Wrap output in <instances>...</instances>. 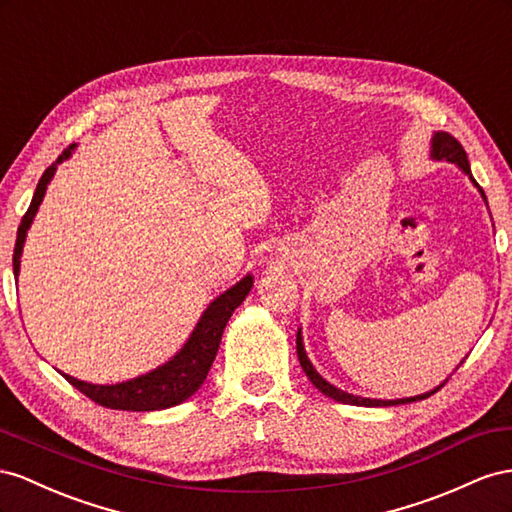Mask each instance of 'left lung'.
<instances>
[{"label": "left lung", "mask_w": 512, "mask_h": 512, "mask_svg": "<svg viewBox=\"0 0 512 512\" xmlns=\"http://www.w3.org/2000/svg\"><path fill=\"white\" fill-rule=\"evenodd\" d=\"M435 158H446V160H450V163H455V165H459L467 175H470L472 178V171H470V163H467V154H465V150H463V145L452 137L450 133H437L435 137H433V152H431ZM472 182L476 184V180L472 178ZM478 186V184H476ZM480 188V186H478ZM480 193H483V188H480ZM485 197V195H483ZM296 352H298V360H300V367H302V371L306 373V377L311 379L313 382V386L317 388V390H321L326 394V397H330V399H334V401H339V403H347V405H362V407H388V405H399V403H412V401H420V399H427V397H431L433 392H437L440 388H435V390H431V392H427V394H418V397H410V399H397V401H382V399H362V397H354V394H347V392H343V390H339V388H334V386H330L324 377H319V373L313 369V364L309 362V358H306V354H304V347H302V337H300V332H298V337H296Z\"/></svg>", "instance_id": "8db88e82"}]
</instances>
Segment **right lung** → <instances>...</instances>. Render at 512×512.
Listing matches in <instances>:
<instances>
[{
    "mask_svg": "<svg viewBox=\"0 0 512 512\" xmlns=\"http://www.w3.org/2000/svg\"><path fill=\"white\" fill-rule=\"evenodd\" d=\"M72 148H75V145H68V148L60 156H57L55 163L45 173H42V178L36 186L34 199H32V203H29L27 212L21 218V225L17 231V242H14V253H12L14 274H19L25 233L34 221L42 197H45L47 184L53 178L55 167L60 165L64 158L70 156ZM251 285H253V279L251 276H246V279H242L238 285L227 289L223 296H218L208 306L203 317L199 319L195 332L191 334L188 343L182 347V352L178 356H173L167 364H163V367H158L152 373H145L141 377L130 379V382L113 384V386L87 384V382H81V379H75L66 373H62V375L68 379V384L81 390L87 399H92L94 403H98L102 407H111V410L154 412V410H165V407L178 405L191 397V394H195L199 390V386L203 384V379H206L212 362L216 358L218 345H221V337H223L227 321H229L231 313L242 304L248 291H251Z\"/></svg>",
    "mask_w": 512,
    "mask_h": 512,
    "instance_id": "add662e5",
    "label": "right lung"
}]
</instances>
